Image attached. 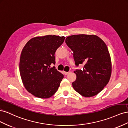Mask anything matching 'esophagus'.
<instances>
[{
	"mask_svg": "<svg viewBox=\"0 0 128 128\" xmlns=\"http://www.w3.org/2000/svg\"><path fill=\"white\" fill-rule=\"evenodd\" d=\"M69 72H64V75H68Z\"/></svg>",
	"mask_w": 128,
	"mask_h": 128,
	"instance_id": "esophagus-1",
	"label": "esophagus"
}]
</instances>
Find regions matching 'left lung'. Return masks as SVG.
I'll use <instances>...</instances> for the list:
<instances>
[{
    "mask_svg": "<svg viewBox=\"0 0 128 128\" xmlns=\"http://www.w3.org/2000/svg\"><path fill=\"white\" fill-rule=\"evenodd\" d=\"M66 44L73 52L75 64L84 65L76 69V80L72 83L74 90L85 97L96 95L110 80L111 59L106 44L95 35L75 34L68 36Z\"/></svg>",
    "mask_w": 128,
    "mask_h": 128,
    "instance_id": "obj_1",
    "label": "left lung"
}]
</instances>
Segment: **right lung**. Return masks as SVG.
I'll list each match as a JSON object with an SVG mask.
<instances>
[{
    "label": "right lung",
    "mask_w": 128,
    "mask_h": 128,
    "mask_svg": "<svg viewBox=\"0 0 128 128\" xmlns=\"http://www.w3.org/2000/svg\"><path fill=\"white\" fill-rule=\"evenodd\" d=\"M65 37L47 35L29 40L23 48L19 69L23 84L34 96L48 98L58 90L64 75L56 67L54 54Z\"/></svg>",
    "instance_id": "obj_1"
}]
</instances>
